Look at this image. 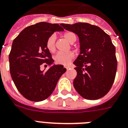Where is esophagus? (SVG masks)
Masks as SVG:
<instances>
[{
    "label": "esophagus",
    "mask_w": 128,
    "mask_h": 128,
    "mask_svg": "<svg viewBox=\"0 0 128 128\" xmlns=\"http://www.w3.org/2000/svg\"><path fill=\"white\" fill-rule=\"evenodd\" d=\"M65 68H66L67 70H68L70 68V66H65Z\"/></svg>",
    "instance_id": "obj_1"
}]
</instances>
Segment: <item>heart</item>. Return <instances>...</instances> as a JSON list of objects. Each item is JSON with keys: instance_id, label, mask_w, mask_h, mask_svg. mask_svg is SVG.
Masks as SVG:
<instances>
[{"instance_id": "1", "label": "heart", "mask_w": 128, "mask_h": 128, "mask_svg": "<svg viewBox=\"0 0 128 128\" xmlns=\"http://www.w3.org/2000/svg\"><path fill=\"white\" fill-rule=\"evenodd\" d=\"M64 38L69 42L71 44H73L75 42L76 40V36L72 32H67L64 34ZM55 40L56 37L54 34L48 38L46 42V47L48 48L50 52H53L56 49L55 46ZM74 58V54L73 52H58L54 55V60L56 63L59 64H62V65H67L69 64L72 60Z\"/></svg>"}]
</instances>
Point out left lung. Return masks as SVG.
Masks as SVG:
<instances>
[{
    "label": "left lung",
    "instance_id": "8db88e82",
    "mask_svg": "<svg viewBox=\"0 0 128 128\" xmlns=\"http://www.w3.org/2000/svg\"><path fill=\"white\" fill-rule=\"evenodd\" d=\"M60 25L79 37L80 52L74 62L77 72L74 88L87 100L104 97L113 84L117 68L116 49L110 36L86 22Z\"/></svg>",
    "mask_w": 128,
    "mask_h": 128
}]
</instances>
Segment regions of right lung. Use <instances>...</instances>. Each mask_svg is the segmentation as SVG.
Segmentation results:
<instances>
[{
    "instance_id": "obj_1",
    "label": "right lung",
    "mask_w": 128,
    "mask_h": 128,
    "mask_svg": "<svg viewBox=\"0 0 128 128\" xmlns=\"http://www.w3.org/2000/svg\"><path fill=\"white\" fill-rule=\"evenodd\" d=\"M63 30L58 24L40 22L25 28L13 42L9 54L10 74L19 92L28 100L41 102L49 97L66 71L61 64H54L46 47L49 36ZM43 64L50 65L47 72L40 70Z\"/></svg>"
}]
</instances>
